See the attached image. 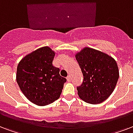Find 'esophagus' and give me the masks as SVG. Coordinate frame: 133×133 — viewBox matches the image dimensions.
Here are the masks:
<instances>
[{"label":"esophagus","mask_w":133,"mask_h":133,"mask_svg":"<svg viewBox=\"0 0 133 133\" xmlns=\"http://www.w3.org/2000/svg\"><path fill=\"white\" fill-rule=\"evenodd\" d=\"M66 79H67V80H68V82H70V81H71V77H70V75L68 76Z\"/></svg>","instance_id":"obj_1"}]
</instances>
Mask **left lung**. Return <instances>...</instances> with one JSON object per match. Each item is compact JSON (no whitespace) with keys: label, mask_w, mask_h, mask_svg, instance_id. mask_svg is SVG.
<instances>
[{"label":"left lung","mask_w":133,"mask_h":133,"mask_svg":"<svg viewBox=\"0 0 133 133\" xmlns=\"http://www.w3.org/2000/svg\"><path fill=\"white\" fill-rule=\"evenodd\" d=\"M75 58L83 74L82 84L77 87L79 98L90 104H99L109 98L118 82L116 61L106 54L85 47Z\"/></svg>","instance_id":"8db88e82"}]
</instances>
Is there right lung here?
Segmentation results:
<instances>
[{
    "mask_svg": "<svg viewBox=\"0 0 133 133\" xmlns=\"http://www.w3.org/2000/svg\"><path fill=\"white\" fill-rule=\"evenodd\" d=\"M55 53L44 46L26 56L19 63L17 82L30 102L44 106L59 98L66 79L60 75V69L52 65Z\"/></svg>",
    "mask_w": 133,
    "mask_h": 133,
    "instance_id": "1",
    "label": "right lung"
}]
</instances>
